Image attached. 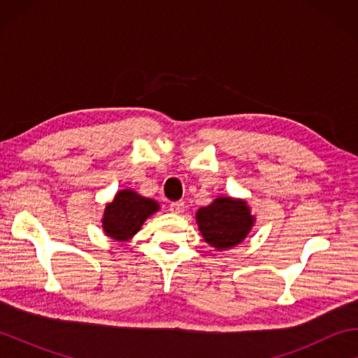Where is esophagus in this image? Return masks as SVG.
<instances>
[{
    "instance_id": "esophagus-1",
    "label": "esophagus",
    "mask_w": 358,
    "mask_h": 358,
    "mask_svg": "<svg viewBox=\"0 0 358 358\" xmlns=\"http://www.w3.org/2000/svg\"><path fill=\"white\" fill-rule=\"evenodd\" d=\"M169 208H171V211H172V213H175V215H181V213H183V211H185V202H172L171 203V207H169Z\"/></svg>"
}]
</instances>
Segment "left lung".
<instances>
[{
  "instance_id": "obj_1",
  "label": "left lung",
  "mask_w": 358,
  "mask_h": 358,
  "mask_svg": "<svg viewBox=\"0 0 358 358\" xmlns=\"http://www.w3.org/2000/svg\"><path fill=\"white\" fill-rule=\"evenodd\" d=\"M196 222L203 240L217 251L240 245L256 224V216L245 199L216 197L207 207L197 210Z\"/></svg>"
}]
</instances>
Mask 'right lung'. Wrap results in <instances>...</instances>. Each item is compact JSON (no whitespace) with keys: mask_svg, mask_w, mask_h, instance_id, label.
I'll list each match as a JSON object with an SVG mask.
<instances>
[{"mask_svg":"<svg viewBox=\"0 0 358 358\" xmlns=\"http://www.w3.org/2000/svg\"><path fill=\"white\" fill-rule=\"evenodd\" d=\"M159 210V203L134 189H121L106 205L102 230L115 241H128L142 229L143 222Z\"/></svg>","mask_w":358,"mask_h":358,"instance_id":"right-lung-1","label":"right lung"}]
</instances>
